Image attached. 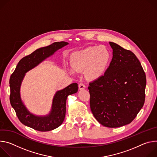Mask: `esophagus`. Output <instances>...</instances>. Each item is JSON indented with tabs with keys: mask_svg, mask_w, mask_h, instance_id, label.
Instances as JSON below:
<instances>
[{
	"mask_svg": "<svg viewBox=\"0 0 157 157\" xmlns=\"http://www.w3.org/2000/svg\"><path fill=\"white\" fill-rule=\"evenodd\" d=\"M78 88H79L80 90H83V89H85V84H83V83L80 82V83H79V85H78Z\"/></svg>",
	"mask_w": 157,
	"mask_h": 157,
	"instance_id": "1",
	"label": "esophagus"
}]
</instances>
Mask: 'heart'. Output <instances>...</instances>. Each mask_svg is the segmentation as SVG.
Returning <instances> with one entry per match:
<instances>
[{
	"instance_id": "obj_1",
	"label": "heart",
	"mask_w": 157,
	"mask_h": 157,
	"mask_svg": "<svg viewBox=\"0 0 157 157\" xmlns=\"http://www.w3.org/2000/svg\"><path fill=\"white\" fill-rule=\"evenodd\" d=\"M110 60V54L104 46L89 47L74 52L71 56V73L74 71L81 72L85 70L87 77L97 79L105 73Z\"/></svg>"
}]
</instances>
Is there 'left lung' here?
Instances as JSON below:
<instances>
[{
    "mask_svg": "<svg viewBox=\"0 0 157 157\" xmlns=\"http://www.w3.org/2000/svg\"><path fill=\"white\" fill-rule=\"evenodd\" d=\"M113 57L105 74L90 82V106L102 125L117 128L130 124L143 107L146 75L136 56L109 42Z\"/></svg>",
    "mask_w": 157,
    "mask_h": 157,
    "instance_id": "obj_1",
    "label": "left lung"
}]
</instances>
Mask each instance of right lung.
Masks as SVG:
<instances>
[{
    "instance_id": "obj_1",
    "label": "right lung",
    "mask_w": 157,
    "mask_h": 157,
    "mask_svg": "<svg viewBox=\"0 0 157 157\" xmlns=\"http://www.w3.org/2000/svg\"><path fill=\"white\" fill-rule=\"evenodd\" d=\"M68 44L66 42H58L37 49L22 58L11 75L9 82L10 104L19 120L24 125L40 132H47L57 128L63 123L65 116L67 98L69 95L77 92V83H73L57 92L52 101L51 112L48 115L43 117L34 115L26 109L21 100L20 87L27 72Z\"/></svg>"
}]
</instances>
